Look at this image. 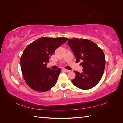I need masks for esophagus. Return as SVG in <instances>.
I'll return each instance as SVG.
<instances>
[{
	"mask_svg": "<svg viewBox=\"0 0 123 123\" xmlns=\"http://www.w3.org/2000/svg\"><path fill=\"white\" fill-rule=\"evenodd\" d=\"M62 70H64V71L67 72H70V71H70V70H67V69H63Z\"/></svg>",
	"mask_w": 123,
	"mask_h": 123,
	"instance_id": "esophagus-1",
	"label": "esophagus"
}]
</instances>
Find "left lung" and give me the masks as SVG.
Returning <instances> with one entry per match:
<instances>
[{
	"instance_id": "obj_1",
	"label": "left lung",
	"mask_w": 123,
	"mask_h": 123,
	"mask_svg": "<svg viewBox=\"0 0 123 123\" xmlns=\"http://www.w3.org/2000/svg\"><path fill=\"white\" fill-rule=\"evenodd\" d=\"M68 45L76 58V62L83 67V72L74 71L76 76L72 82L83 90L90 89L97 85L103 76L106 60L103 50L91 40L86 39H68Z\"/></svg>"
}]
</instances>
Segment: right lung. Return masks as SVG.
<instances>
[{
    "mask_svg": "<svg viewBox=\"0 0 123 123\" xmlns=\"http://www.w3.org/2000/svg\"><path fill=\"white\" fill-rule=\"evenodd\" d=\"M67 40L65 37H42L25 48L20 58V66L24 79L31 88L44 92L56 84L61 69L52 70L46 66L55 50Z\"/></svg>",
    "mask_w": 123,
    "mask_h": 123,
    "instance_id": "add662e5",
    "label": "right lung"
}]
</instances>
